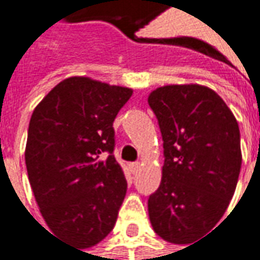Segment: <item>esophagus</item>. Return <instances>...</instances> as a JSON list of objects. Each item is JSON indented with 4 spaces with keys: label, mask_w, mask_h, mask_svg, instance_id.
Returning <instances> with one entry per match:
<instances>
[{
    "label": "esophagus",
    "mask_w": 260,
    "mask_h": 260,
    "mask_svg": "<svg viewBox=\"0 0 260 260\" xmlns=\"http://www.w3.org/2000/svg\"><path fill=\"white\" fill-rule=\"evenodd\" d=\"M139 167H141V164H139L138 161H135V162H131L129 164L131 173H134V174H135V173H137V171L139 170Z\"/></svg>",
    "instance_id": "obj_1"
}]
</instances>
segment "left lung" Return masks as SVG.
<instances>
[{
    "mask_svg": "<svg viewBox=\"0 0 260 260\" xmlns=\"http://www.w3.org/2000/svg\"><path fill=\"white\" fill-rule=\"evenodd\" d=\"M162 137L161 184L148 199L158 236L191 243L216 226L236 190L240 131L214 90L199 85L158 87L148 98Z\"/></svg>",
    "mask_w": 260,
    "mask_h": 260,
    "instance_id": "8db88e82",
    "label": "left lung"
}]
</instances>
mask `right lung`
Instances as JSON below:
<instances>
[{
	"mask_svg": "<svg viewBox=\"0 0 260 260\" xmlns=\"http://www.w3.org/2000/svg\"><path fill=\"white\" fill-rule=\"evenodd\" d=\"M132 90L69 77L34 109L25 166L36 202L54 235L94 246L112 232L126 194L113 121Z\"/></svg>",
	"mask_w": 260,
	"mask_h": 260,
	"instance_id": "obj_1",
	"label": "right lung"
}]
</instances>
